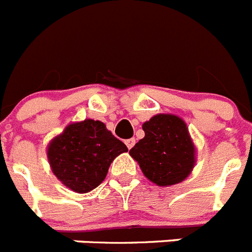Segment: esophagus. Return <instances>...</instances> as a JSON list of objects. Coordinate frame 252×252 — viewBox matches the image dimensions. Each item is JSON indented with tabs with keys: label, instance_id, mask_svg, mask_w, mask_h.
Masks as SVG:
<instances>
[{
	"label": "esophagus",
	"instance_id": "34e87169",
	"mask_svg": "<svg viewBox=\"0 0 252 252\" xmlns=\"http://www.w3.org/2000/svg\"><path fill=\"white\" fill-rule=\"evenodd\" d=\"M135 142H136V140H135V139H128V140H126V141H125V144H126L127 149L130 150V149L132 148L133 145H135Z\"/></svg>",
	"mask_w": 252,
	"mask_h": 252
}]
</instances>
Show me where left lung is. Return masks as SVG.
I'll list each match as a JSON object with an SVG mask.
<instances>
[{"label":"left lung","instance_id":"obj_1","mask_svg":"<svg viewBox=\"0 0 252 252\" xmlns=\"http://www.w3.org/2000/svg\"><path fill=\"white\" fill-rule=\"evenodd\" d=\"M145 132L130 150L142 173L160 187L183 182L195 164V149L186 122L175 115L159 113L142 125Z\"/></svg>","mask_w":252,"mask_h":252}]
</instances>
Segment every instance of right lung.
<instances>
[{"instance_id":"1","label":"right lung","mask_w":252,"mask_h":252,"mask_svg":"<svg viewBox=\"0 0 252 252\" xmlns=\"http://www.w3.org/2000/svg\"><path fill=\"white\" fill-rule=\"evenodd\" d=\"M46 151L55 177L74 192L87 193L103 182L111 162L127 146L103 122L88 119L68 125Z\"/></svg>"}]
</instances>
